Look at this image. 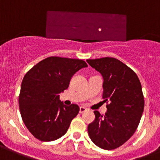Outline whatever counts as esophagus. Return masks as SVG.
Returning <instances> with one entry per match:
<instances>
[{"label": "esophagus", "instance_id": "esophagus-1", "mask_svg": "<svg viewBox=\"0 0 160 160\" xmlns=\"http://www.w3.org/2000/svg\"><path fill=\"white\" fill-rule=\"evenodd\" d=\"M87 110V109L85 108L84 107H80V114H83L85 111Z\"/></svg>", "mask_w": 160, "mask_h": 160}]
</instances>
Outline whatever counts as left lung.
<instances>
[{
  "label": "left lung",
  "mask_w": 160,
  "mask_h": 160,
  "mask_svg": "<svg viewBox=\"0 0 160 160\" xmlns=\"http://www.w3.org/2000/svg\"><path fill=\"white\" fill-rule=\"evenodd\" d=\"M87 62L103 78L104 102L107 111L88 126L92 142L105 150H112L125 143L137 130L144 111V100L138 77L130 68L114 58L88 59Z\"/></svg>",
  "instance_id": "left-lung-1"
}]
</instances>
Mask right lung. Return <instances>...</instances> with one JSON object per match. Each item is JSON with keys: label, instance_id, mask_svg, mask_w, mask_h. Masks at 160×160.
Wrapping results in <instances>:
<instances>
[{"label": "right lung", "instance_id": "right-lung-1", "mask_svg": "<svg viewBox=\"0 0 160 160\" xmlns=\"http://www.w3.org/2000/svg\"><path fill=\"white\" fill-rule=\"evenodd\" d=\"M86 67L83 60L50 57L26 73L19 96V110L26 127L35 138L52 141L66 133L80 107L65 105L60 93L68 88L72 76Z\"/></svg>", "mask_w": 160, "mask_h": 160}]
</instances>
